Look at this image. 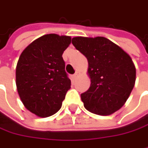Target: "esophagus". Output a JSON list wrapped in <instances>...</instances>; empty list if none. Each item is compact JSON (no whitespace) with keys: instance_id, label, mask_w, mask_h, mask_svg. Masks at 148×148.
<instances>
[{"instance_id":"esophagus-1","label":"esophagus","mask_w":148,"mask_h":148,"mask_svg":"<svg viewBox=\"0 0 148 148\" xmlns=\"http://www.w3.org/2000/svg\"><path fill=\"white\" fill-rule=\"evenodd\" d=\"M78 75H79V72H77H77L73 75V77H74V78H77V77H78Z\"/></svg>"}]
</instances>
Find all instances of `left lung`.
<instances>
[{"label": "left lung", "mask_w": 148, "mask_h": 148, "mask_svg": "<svg viewBox=\"0 0 148 148\" xmlns=\"http://www.w3.org/2000/svg\"><path fill=\"white\" fill-rule=\"evenodd\" d=\"M72 44L89 64L90 86L81 94L84 108L99 115L119 110L135 84L136 70L130 56L104 37H75Z\"/></svg>", "instance_id": "1"}]
</instances>
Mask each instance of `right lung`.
I'll return each instance as SVG.
<instances>
[{
	"instance_id": "obj_1",
	"label": "right lung",
	"mask_w": 148,
	"mask_h": 148,
	"mask_svg": "<svg viewBox=\"0 0 148 148\" xmlns=\"http://www.w3.org/2000/svg\"><path fill=\"white\" fill-rule=\"evenodd\" d=\"M70 36L45 34L33 41L20 56L16 66V86L27 110L48 117L60 110L71 80L65 72L63 52Z\"/></svg>"
}]
</instances>
